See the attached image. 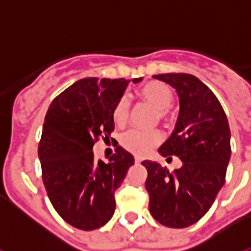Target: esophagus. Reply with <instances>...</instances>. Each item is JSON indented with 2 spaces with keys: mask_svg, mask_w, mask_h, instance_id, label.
<instances>
[{
  "mask_svg": "<svg viewBox=\"0 0 251 251\" xmlns=\"http://www.w3.org/2000/svg\"><path fill=\"white\" fill-rule=\"evenodd\" d=\"M134 163H136V164H140V163H141V159H140V157H136V159H134Z\"/></svg>",
  "mask_w": 251,
  "mask_h": 251,
  "instance_id": "obj_1",
  "label": "esophagus"
}]
</instances>
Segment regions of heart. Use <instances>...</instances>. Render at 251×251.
I'll return each instance as SVG.
<instances>
[{"mask_svg":"<svg viewBox=\"0 0 251 251\" xmlns=\"http://www.w3.org/2000/svg\"><path fill=\"white\" fill-rule=\"evenodd\" d=\"M140 99L152 104L156 108V114L159 120H166L168 115V108L174 103V92L167 84L162 81H150L144 84L137 91ZM129 101L126 98H121L115 103L111 113L114 124L118 126L125 125L129 118ZM162 133L157 130L141 131L129 130L121 136V145L124 150L136 156H145L162 143Z\"/></svg>","mask_w":251,"mask_h":251,"instance_id":"b5f03b06","label":"heart"}]
</instances>
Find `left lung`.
Returning <instances> with one entry per match:
<instances>
[{"instance_id": "8db88e82", "label": "left lung", "mask_w": 251, "mask_h": 251, "mask_svg": "<svg viewBox=\"0 0 251 251\" xmlns=\"http://www.w3.org/2000/svg\"><path fill=\"white\" fill-rule=\"evenodd\" d=\"M153 78L170 84L179 96L176 125L159 153L178 156L182 167L170 173L144 160L150 212L166 227L185 228L209 211L223 187L231 156L228 121L215 94L196 76L166 73Z\"/></svg>"}]
</instances>
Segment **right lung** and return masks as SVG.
I'll list each match as a JSON object with an SVG mask.
<instances>
[{
	"mask_svg": "<svg viewBox=\"0 0 251 251\" xmlns=\"http://www.w3.org/2000/svg\"><path fill=\"white\" fill-rule=\"evenodd\" d=\"M127 84L125 78H81L47 110L38 148L42 178L54 209L76 228H100L113 217L114 193L134 164L121 147L107 163L96 160L92 152L99 138L110 140L113 107Z\"/></svg>",
	"mask_w": 251,
	"mask_h": 251,
	"instance_id": "1",
	"label": "right lung"
}]
</instances>
